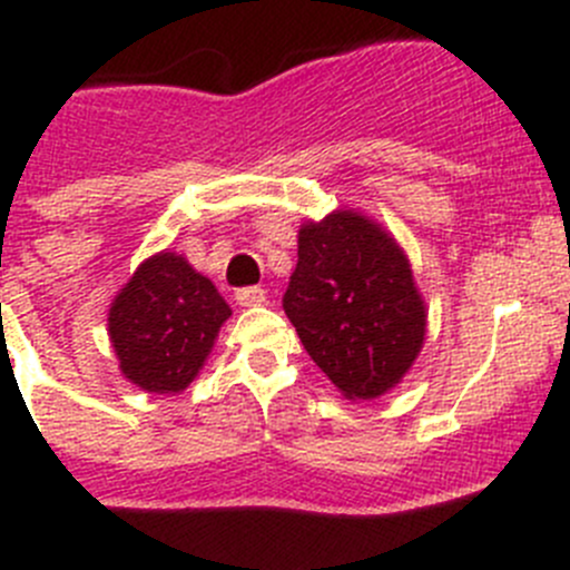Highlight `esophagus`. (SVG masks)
<instances>
[{"mask_svg":"<svg viewBox=\"0 0 570 570\" xmlns=\"http://www.w3.org/2000/svg\"><path fill=\"white\" fill-rule=\"evenodd\" d=\"M237 303L239 306H264L267 303V292L262 286H248V289L237 292Z\"/></svg>","mask_w":570,"mask_h":570,"instance_id":"obj_1","label":"esophagus"}]
</instances>
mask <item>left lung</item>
Segmentation results:
<instances>
[{
  "mask_svg": "<svg viewBox=\"0 0 570 570\" xmlns=\"http://www.w3.org/2000/svg\"><path fill=\"white\" fill-rule=\"evenodd\" d=\"M284 312L314 364L350 402L392 392L428 336V306L405 250L355 209L303 223Z\"/></svg>",
  "mask_w": 570,
  "mask_h": 570,
  "instance_id": "1",
  "label": "left lung"
}]
</instances>
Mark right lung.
Wrapping results in <instances>:
<instances>
[{
  "instance_id": "1",
  "label": "right lung",
  "mask_w": 570,
  "mask_h": 570,
  "mask_svg": "<svg viewBox=\"0 0 570 570\" xmlns=\"http://www.w3.org/2000/svg\"><path fill=\"white\" fill-rule=\"evenodd\" d=\"M232 308L181 253L159 250L109 303L120 375L148 394H178L198 377Z\"/></svg>"
}]
</instances>
